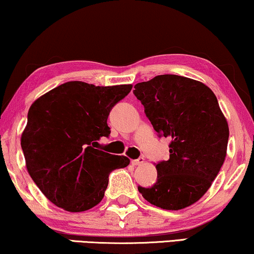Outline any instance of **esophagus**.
<instances>
[{
	"instance_id": "obj_1",
	"label": "esophagus",
	"mask_w": 254,
	"mask_h": 254,
	"mask_svg": "<svg viewBox=\"0 0 254 254\" xmlns=\"http://www.w3.org/2000/svg\"><path fill=\"white\" fill-rule=\"evenodd\" d=\"M144 163V158L143 157H140L138 159H133V161H131V164L133 165H142Z\"/></svg>"
}]
</instances>
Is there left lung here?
Wrapping results in <instances>:
<instances>
[{"mask_svg": "<svg viewBox=\"0 0 254 254\" xmlns=\"http://www.w3.org/2000/svg\"><path fill=\"white\" fill-rule=\"evenodd\" d=\"M134 88L155 130L171 138L170 158L156 164L157 182L150 189L138 186V192L162 209H184L204 195L220 172L228 121L215 93L195 79L158 75Z\"/></svg>", "mask_w": 254, "mask_h": 254, "instance_id": "8db88e82", "label": "left lung"}]
</instances>
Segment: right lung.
Wrapping results in <instances>:
<instances>
[{
    "instance_id": "obj_1",
    "label": "right lung",
    "mask_w": 254,
    "mask_h": 254,
    "mask_svg": "<svg viewBox=\"0 0 254 254\" xmlns=\"http://www.w3.org/2000/svg\"><path fill=\"white\" fill-rule=\"evenodd\" d=\"M133 85L67 82L31 105L20 136L27 172L45 196L70 213L91 209L104 197L109 175L129 158L99 150L111 133L107 117Z\"/></svg>"
}]
</instances>
